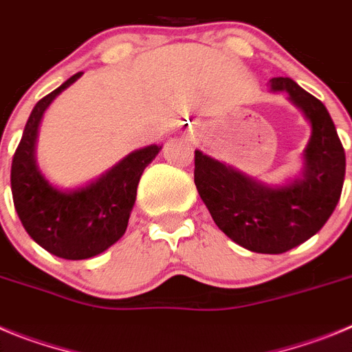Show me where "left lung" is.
I'll use <instances>...</instances> for the list:
<instances>
[{"mask_svg":"<svg viewBox=\"0 0 352 352\" xmlns=\"http://www.w3.org/2000/svg\"><path fill=\"white\" fill-rule=\"evenodd\" d=\"M274 93H287L312 126L300 179L267 186L195 151V184L212 219L233 242L252 252L280 254L316 235L340 199L346 153L321 101L289 77L270 80Z\"/></svg>","mask_w":352,"mask_h":352,"instance_id":"left-lung-1","label":"left lung"}]
</instances>
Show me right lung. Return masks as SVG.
<instances>
[{
    "instance_id": "1",
    "label": "right lung",
    "mask_w": 352,
    "mask_h": 352,
    "mask_svg": "<svg viewBox=\"0 0 352 352\" xmlns=\"http://www.w3.org/2000/svg\"><path fill=\"white\" fill-rule=\"evenodd\" d=\"M80 75L69 77L34 105L10 173L14 205L24 230L38 245L63 259L93 258L124 235L142 173L161 151V145L138 148L85 188H54L34 160L38 126L54 98Z\"/></svg>"
}]
</instances>
